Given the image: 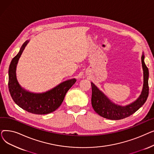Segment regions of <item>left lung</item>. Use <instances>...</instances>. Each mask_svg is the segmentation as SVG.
<instances>
[{
    "label": "left lung",
    "instance_id": "left-lung-1",
    "mask_svg": "<svg viewBox=\"0 0 154 154\" xmlns=\"http://www.w3.org/2000/svg\"><path fill=\"white\" fill-rule=\"evenodd\" d=\"M145 55H142L143 84L140 95L135 101L126 106H119L112 102L93 82L92 85V106L96 113L102 117L110 120H120L131 116L138 110L147 100L149 95V69L144 62Z\"/></svg>",
    "mask_w": 154,
    "mask_h": 154
}]
</instances>
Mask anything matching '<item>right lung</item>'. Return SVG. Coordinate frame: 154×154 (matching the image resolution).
Instances as JSON below:
<instances>
[{
    "instance_id": "right-lung-1",
    "label": "right lung",
    "mask_w": 154,
    "mask_h": 154,
    "mask_svg": "<svg viewBox=\"0 0 154 154\" xmlns=\"http://www.w3.org/2000/svg\"><path fill=\"white\" fill-rule=\"evenodd\" d=\"M29 42L27 40L23 44L19 53L11 62L9 69V90L14 102L22 109L34 114H47L60 107L66 93L77 80L71 79L66 80L52 89L42 93H34L24 89L17 81L16 68Z\"/></svg>"
}]
</instances>
